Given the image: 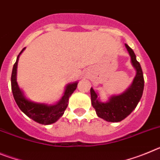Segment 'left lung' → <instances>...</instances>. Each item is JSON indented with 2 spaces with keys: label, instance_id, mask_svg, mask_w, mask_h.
Masks as SVG:
<instances>
[{
  "label": "left lung",
  "instance_id": "left-lung-1",
  "mask_svg": "<svg viewBox=\"0 0 160 160\" xmlns=\"http://www.w3.org/2000/svg\"><path fill=\"white\" fill-rule=\"evenodd\" d=\"M125 46L131 56V64L136 71L131 86L119 95L111 96L106 102L100 101L98 97V94L92 87L90 88L91 104L95 109L96 114L107 122H118L127 118L137 107L143 92L144 79L142 68L136 60V56L132 49L127 44Z\"/></svg>",
  "mask_w": 160,
  "mask_h": 160
}]
</instances>
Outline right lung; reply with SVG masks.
Here are the masks:
<instances>
[{
	"label": "right lung",
	"mask_w": 160,
	"mask_h": 160,
	"mask_svg": "<svg viewBox=\"0 0 160 160\" xmlns=\"http://www.w3.org/2000/svg\"><path fill=\"white\" fill-rule=\"evenodd\" d=\"M24 48L20 52L19 55L17 58V61L13 65L11 75V87L12 92L15 102L18 104L20 110L25 114H26L29 118L34 120L35 122L43 125H49L54 123L58 120L62 116L64 111L69 102V98L70 97L73 91L76 90L78 86V82L73 83H69L66 87L65 92L63 96L57 103L53 105H49L46 103L35 102L31 100L28 99L24 94L22 90H21L17 82V69H18V63L21 53L25 50Z\"/></svg>",
	"instance_id": "add662e5"
}]
</instances>
